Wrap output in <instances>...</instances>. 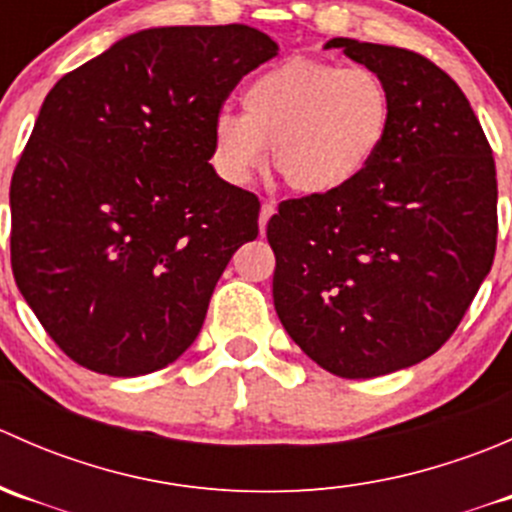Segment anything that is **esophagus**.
Listing matches in <instances>:
<instances>
[{
	"instance_id": "1",
	"label": "esophagus",
	"mask_w": 512,
	"mask_h": 512,
	"mask_svg": "<svg viewBox=\"0 0 512 512\" xmlns=\"http://www.w3.org/2000/svg\"><path fill=\"white\" fill-rule=\"evenodd\" d=\"M272 215H275V205H272V203H262V208H260V235H265L267 223H270Z\"/></svg>"
}]
</instances>
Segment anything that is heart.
<instances>
[{
	"label": "heart",
	"mask_w": 512,
	"mask_h": 512,
	"mask_svg": "<svg viewBox=\"0 0 512 512\" xmlns=\"http://www.w3.org/2000/svg\"><path fill=\"white\" fill-rule=\"evenodd\" d=\"M391 128L389 89L366 66L292 56L257 74L242 91V116L213 118V165L242 185L272 168L299 195H332L379 156Z\"/></svg>",
	"instance_id": "obj_1"
}]
</instances>
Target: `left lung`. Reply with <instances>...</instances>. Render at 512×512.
Segmentation results:
<instances>
[{"instance_id":"obj_1","label":"left lung","mask_w":512,"mask_h":512,"mask_svg":"<svg viewBox=\"0 0 512 512\" xmlns=\"http://www.w3.org/2000/svg\"><path fill=\"white\" fill-rule=\"evenodd\" d=\"M324 49L379 74L391 128L352 185L280 203L272 297L309 359L374 379L438 352L488 277L495 160L466 94L421 54L344 36Z\"/></svg>"}]
</instances>
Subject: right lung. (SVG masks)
<instances>
[{
    "instance_id": "add662e5",
    "label": "right lung",
    "mask_w": 512,
    "mask_h": 512,
    "mask_svg": "<svg viewBox=\"0 0 512 512\" xmlns=\"http://www.w3.org/2000/svg\"><path fill=\"white\" fill-rule=\"evenodd\" d=\"M277 51L245 24L141 29L44 98L9 188L12 270L76 364L131 379L195 342L260 218L208 163L213 118Z\"/></svg>"
}]
</instances>
